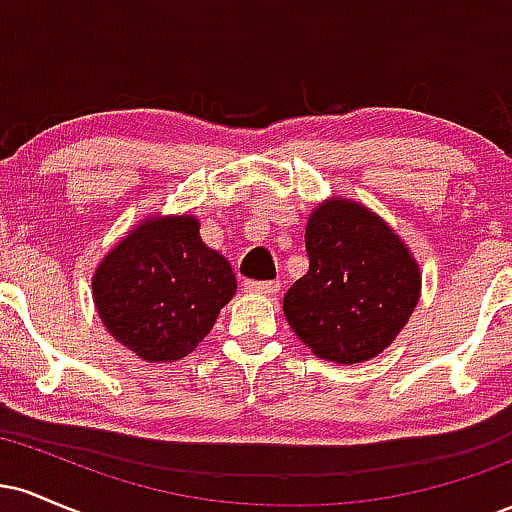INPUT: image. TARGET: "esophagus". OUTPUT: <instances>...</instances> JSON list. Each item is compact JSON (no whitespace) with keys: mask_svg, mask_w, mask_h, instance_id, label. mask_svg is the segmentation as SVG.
Wrapping results in <instances>:
<instances>
[{"mask_svg":"<svg viewBox=\"0 0 512 512\" xmlns=\"http://www.w3.org/2000/svg\"><path fill=\"white\" fill-rule=\"evenodd\" d=\"M245 289L252 293H264V296H276L281 291L279 281H245Z\"/></svg>","mask_w":512,"mask_h":512,"instance_id":"1","label":"esophagus"}]
</instances>
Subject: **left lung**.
<instances>
[{"instance_id": "left-lung-1", "label": "left lung", "mask_w": 512, "mask_h": 512, "mask_svg": "<svg viewBox=\"0 0 512 512\" xmlns=\"http://www.w3.org/2000/svg\"><path fill=\"white\" fill-rule=\"evenodd\" d=\"M308 272L284 315L317 358L363 363L397 339L421 296V269L395 228L366 204L330 197L305 223Z\"/></svg>"}]
</instances>
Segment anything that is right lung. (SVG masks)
Wrapping results in <instances>:
<instances>
[{
    "label": "right lung",
    "mask_w": 512,
    "mask_h": 512,
    "mask_svg": "<svg viewBox=\"0 0 512 512\" xmlns=\"http://www.w3.org/2000/svg\"><path fill=\"white\" fill-rule=\"evenodd\" d=\"M236 289L231 264L202 243L192 214L154 211L105 252L91 276L105 330L146 363L192 354Z\"/></svg>",
    "instance_id": "add662e5"
}]
</instances>
